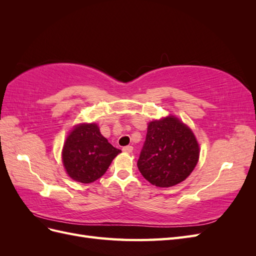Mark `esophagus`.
I'll list each match as a JSON object with an SVG mask.
<instances>
[{"mask_svg":"<svg viewBox=\"0 0 256 256\" xmlns=\"http://www.w3.org/2000/svg\"><path fill=\"white\" fill-rule=\"evenodd\" d=\"M122 150L125 152H127V154H130V152H132V150H134V147H132V146H130V145H128V146H124V147H122Z\"/></svg>","mask_w":256,"mask_h":256,"instance_id":"1","label":"esophagus"}]
</instances>
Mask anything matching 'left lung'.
I'll list each match as a JSON object with an SVG mask.
<instances>
[{
	"label": "left lung",
	"instance_id": "1",
	"mask_svg": "<svg viewBox=\"0 0 256 256\" xmlns=\"http://www.w3.org/2000/svg\"><path fill=\"white\" fill-rule=\"evenodd\" d=\"M200 147L192 131L174 116L148 124L138 160L146 180L160 188L172 187L196 168Z\"/></svg>",
	"mask_w": 256,
	"mask_h": 256
}]
</instances>
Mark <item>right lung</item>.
Returning <instances> with one entry per match:
<instances>
[{
	"mask_svg": "<svg viewBox=\"0 0 256 256\" xmlns=\"http://www.w3.org/2000/svg\"><path fill=\"white\" fill-rule=\"evenodd\" d=\"M120 152L102 136L96 124H82L68 136L62 157L72 180L90 184L106 172Z\"/></svg>",
	"mask_w": 256,
	"mask_h": 256,
	"instance_id": "obj_1",
	"label": "right lung"
}]
</instances>
